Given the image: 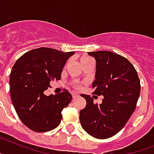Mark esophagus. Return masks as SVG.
Listing matches in <instances>:
<instances>
[{"label": "esophagus", "mask_w": 154, "mask_h": 154, "mask_svg": "<svg viewBox=\"0 0 154 154\" xmlns=\"http://www.w3.org/2000/svg\"><path fill=\"white\" fill-rule=\"evenodd\" d=\"M77 97H79V95L77 94H74V93L72 94V98L75 99V98H76Z\"/></svg>", "instance_id": "1"}]
</instances>
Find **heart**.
I'll return each mask as SVG.
<instances>
[{
    "label": "heart",
    "mask_w": 154,
    "mask_h": 154,
    "mask_svg": "<svg viewBox=\"0 0 154 154\" xmlns=\"http://www.w3.org/2000/svg\"><path fill=\"white\" fill-rule=\"evenodd\" d=\"M91 60L92 59L88 57H82L81 58H80V62H81V63H83V62L88 61V60Z\"/></svg>",
    "instance_id": "1"
}]
</instances>
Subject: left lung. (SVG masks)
<instances>
[{"label":"left lung","mask_w":154,"mask_h":154,"mask_svg":"<svg viewBox=\"0 0 154 154\" xmlns=\"http://www.w3.org/2000/svg\"><path fill=\"white\" fill-rule=\"evenodd\" d=\"M88 55L96 60L93 94L104 98L97 105L90 95L81 94L86 105L79 112V120L85 131L105 139L121 131L134 112L140 95V81L125 57L110 51L90 52Z\"/></svg>","instance_id":"obj_1"}]
</instances>
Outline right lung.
<instances>
[{
    "mask_svg": "<svg viewBox=\"0 0 154 154\" xmlns=\"http://www.w3.org/2000/svg\"><path fill=\"white\" fill-rule=\"evenodd\" d=\"M74 54L42 47L23 54L11 68V101L20 120L34 131H49L60 123L72 94L65 91L47 96L45 91L50 81L60 79L66 61Z\"/></svg>",
    "mask_w": 154,
    "mask_h": 154,
    "instance_id": "obj_1",
    "label": "right lung"
}]
</instances>
